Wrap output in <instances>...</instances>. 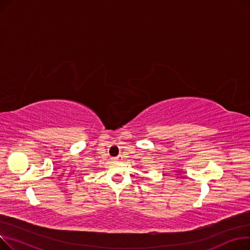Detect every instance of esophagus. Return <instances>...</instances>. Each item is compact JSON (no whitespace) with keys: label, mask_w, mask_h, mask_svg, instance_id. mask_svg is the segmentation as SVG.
Wrapping results in <instances>:
<instances>
[{"label":"esophagus","mask_w":250,"mask_h":250,"mask_svg":"<svg viewBox=\"0 0 250 250\" xmlns=\"http://www.w3.org/2000/svg\"><path fill=\"white\" fill-rule=\"evenodd\" d=\"M121 160H123V157L122 156H117V157H115V158H114V161H121Z\"/></svg>","instance_id":"1"}]
</instances>
